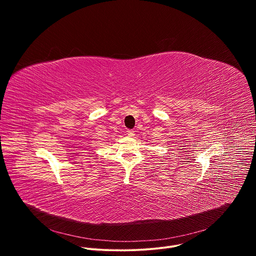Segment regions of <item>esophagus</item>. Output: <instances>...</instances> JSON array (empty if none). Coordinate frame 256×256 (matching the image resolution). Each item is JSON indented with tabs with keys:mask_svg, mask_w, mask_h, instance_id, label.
Wrapping results in <instances>:
<instances>
[{
	"mask_svg": "<svg viewBox=\"0 0 256 256\" xmlns=\"http://www.w3.org/2000/svg\"><path fill=\"white\" fill-rule=\"evenodd\" d=\"M128 136H134V130H128Z\"/></svg>",
	"mask_w": 256,
	"mask_h": 256,
	"instance_id": "34e87169",
	"label": "esophagus"
}]
</instances>
